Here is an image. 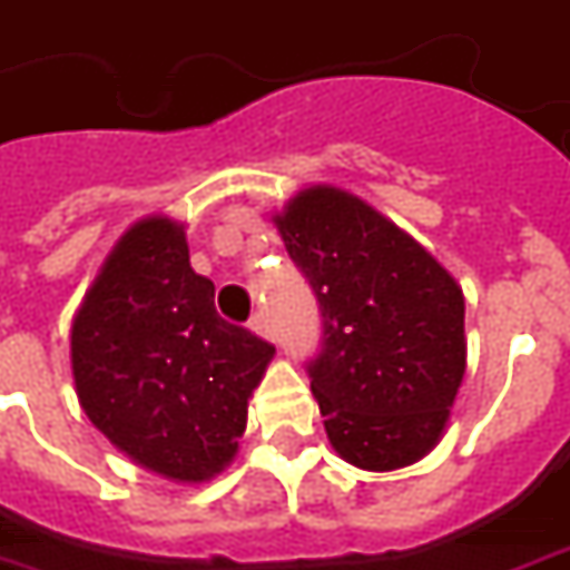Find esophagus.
Returning a JSON list of instances; mask_svg holds the SVG:
<instances>
[{"mask_svg": "<svg viewBox=\"0 0 570 570\" xmlns=\"http://www.w3.org/2000/svg\"><path fill=\"white\" fill-rule=\"evenodd\" d=\"M249 327H253L258 336H265V340H271V336H274V331H271V324H268V315H265V312H255L253 321H249Z\"/></svg>", "mask_w": 570, "mask_h": 570, "instance_id": "34e87169", "label": "esophagus"}]
</instances>
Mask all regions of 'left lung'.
<instances>
[{"label":"left lung","instance_id":"1","mask_svg":"<svg viewBox=\"0 0 570 570\" xmlns=\"http://www.w3.org/2000/svg\"><path fill=\"white\" fill-rule=\"evenodd\" d=\"M274 224L321 308V350L305 367L331 446L365 471L417 462L462 386V286L346 189H302Z\"/></svg>","mask_w":570,"mask_h":570}]
</instances>
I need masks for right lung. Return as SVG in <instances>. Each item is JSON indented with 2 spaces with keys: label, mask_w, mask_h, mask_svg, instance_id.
Here are the masks:
<instances>
[{
  "label": "right lung",
  "mask_w": 570,
  "mask_h": 570,
  "mask_svg": "<svg viewBox=\"0 0 570 570\" xmlns=\"http://www.w3.org/2000/svg\"><path fill=\"white\" fill-rule=\"evenodd\" d=\"M274 346L215 312L184 224L142 218L118 239L71 324L77 399L124 455L203 483L234 462Z\"/></svg>",
  "instance_id": "right-lung-1"
}]
</instances>
